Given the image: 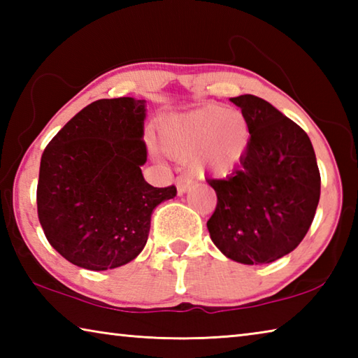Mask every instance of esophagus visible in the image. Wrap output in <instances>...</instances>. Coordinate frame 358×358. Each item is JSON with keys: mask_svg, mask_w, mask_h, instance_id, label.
<instances>
[{"mask_svg": "<svg viewBox=\"0 0 358 358\" xmlns=\"http://www.w3.org/2000/svg\"><path fill=\"white\" fill-rule=\"evenodd\" d=\"M194 181L187 177H178L175 180V186H177V191H178V196H183L185 192H187L192 187Z\"/></svg>", "mask_w": 358, "mask_h": 358, "instance_id": "esophagus-1", "label": "esophagus"}]
</instances>
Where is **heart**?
Listing matches in <instances>:
<instances>
[{"label":"heart","mask_w":358,"mask_h":358,"mask_svg":"<svg viewBox=\"0 0 358 358\" xmlns=\"http://www.w3.org/2000/svg\"><path fill=\"white\" fill-rule=\"evenodd\" d=\"M159 147L177 161L189 159L197 175L229 177L245 166L252 129L246 115L220 104H207L162 118Z\"/></svg>","instance_id":"obj_1"}]
</instances>
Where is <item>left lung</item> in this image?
I'll return each instance as SVG.
<instances>
[{
	"label": "left lung",
	"instance_id": "8db88e82",
	"mask_svg": "<svg viewBox=\"0 0 358 358\" xmlns=\"http://www.w3.org/2000/svg\"><path fill=\"white\" fill-rule=\"evenodd\" d=\"M250 120L245 166L224 180H207L217 196L207 222L224 256L245 265L270 264L294 251L316 215L320 175L305 131L252 94L230 98Z\"/></svg>",
	"mask_w": 358,
	"mask_h": 358
}]
</instances>
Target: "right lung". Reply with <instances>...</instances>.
<instances>
[{
	"instance_id": "1",
	"label": "right lung",
	"mask_w": 358,
	"mask_h": 358,
	"mask_svg": "<svg viewBox=\"0 0 358 358\" xmlns=\"http://www.w3.org/2000/svg\"><path fill=\"white\" fill-rule=\"evenodd\" d=\"M145 118V99L94 101L42 153L39 222L48 243L80 268L134 260L147 245L153 210L177 196L175 186L153 187L143 178Z\"/></svg>"
}]
</instances>
